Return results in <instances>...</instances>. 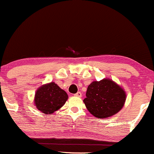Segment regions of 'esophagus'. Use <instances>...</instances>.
Instances as JSON below:
<instances>
[{"label":"esophagus","instance_id":"obj_1","mask_svg":"<svg viewBox=\"0 0 154 154\" xmlns=\"http://www.w3.org/2000/svg\"><path fill=\"white\" fill-rule=\"evenodd\" d=\"M74 96H75V97H82V93L77 92Z\"/></svg>","mask_w":154,"mask_h":154}]
</instances>
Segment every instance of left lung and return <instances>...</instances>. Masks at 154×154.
I'll use <instances>...</instances> for the list:
<instances>
[{"mask_svg":"<svg viewBox=\"0 0 154 154\" xmlns=\"http://www.w3.org/2000/svg\"><path fill=\"white\" fill-rule=\"evenodd\" d=\"M126 99L127 94L121 85L110 79H103L90 84L83 102L94 117L107 118L122 109Z\"/></svg>","mask_w":154,"mask_h":154,"instance_id":"obj_1","label":"left lung"}]
</instances>
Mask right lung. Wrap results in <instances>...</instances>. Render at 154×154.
Masks as SVG:
<instances>
[{"mask_svg":"<svg viewBox=\"0 0 154 154\" xmlns=\"http://www.w3.org/2000/svg\"><path fill=\"white\" fill-rule=\"evenodd\" d=\"M68 100L66 91L54 82L42 85L36 91L34 103L36 109L45 115H51L59 110Z\"/></svg>","mask_w":154,"mask_h":154,"instance_id":"1","label":"right lung"}]
</instances>
